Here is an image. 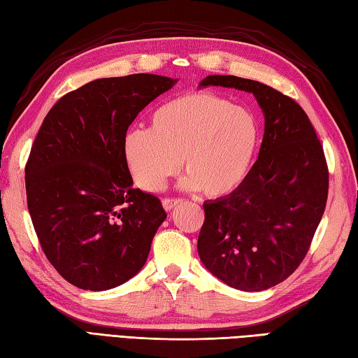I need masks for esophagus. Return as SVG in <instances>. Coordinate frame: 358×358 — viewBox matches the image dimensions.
<instances>
[{
	"label": "esophagus",
	"instance_id": "34e87169",
	"mask_svg": "<svg viewBox=\"0 0 358 358\" xmlns=\"http://www.w3.org/2000/svg\"><path fill=\"white\" fill-rule=\"evenodd\" d=\"M178 203H180V200H177V199H164L163 200V208L166 210H172Z\"/></svg>",
	"mask_w": 358,
	"mask_h": 358
}]
</instances>
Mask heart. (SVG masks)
I'll return each mask as SVG.
<instances>
[{
	"mask_svg": "<svg viewBox=\"0 0 358 358\" xmlns=\"http://www.w3.org/2000/svg\"><path fill=\"white\" fill-rule=\"evenodd\" d=\"M258 136L249 110L215 94L195 92L158 106L150 129H131L123 138V157L136 186L146 192L163 191L183 158L187 172L181 189L224 196L245 181Z\"/></svg>",
	"mask_w": 358,
	"mask_h": 358,
	"instance_id": "obj_1",
	"label": "heart"
}]
</instances>
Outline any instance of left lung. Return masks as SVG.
<instances>
[{
  "mask_svg": "<svg viewBox=\"0 0 358 358\" xmlns=\"http://www.w3.org/2000/svg\"><path fill=\"white\" fill-rule=\"evenodd\" d=\"M252 94L264 115L258 159L229 195L204 201L199 255L212 275L258 292L286 280L313 241L328 200L320 140L292 98L254 80L209 75L199 87Z\"/></svg>",
  "mask_w": 358,
  "mask_h": 358,
  "instance_id": "1",
  "label": "left lung"
}]
</instances>
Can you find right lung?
I'll list each match as a JSON object with an SVG mask.
<instances>
[{"mask_svg": "<svg viewBox=\"0 0 358 358\" xmlns=\"http://www.w3.org/2000/svg\"><path fill=\"white\" fill-rule=\"evenodd\" d=\"M177 81L154 73L100 78L45 115L26 164L27 208L43 252L73 286L117 287L146 263L166 212L155 195L134 187L123 138Z\"/></svg>", "mask_w": 358, "mask_h": 358, "instance_id": "add662e5", "label": "right lung"}]
</instances>
